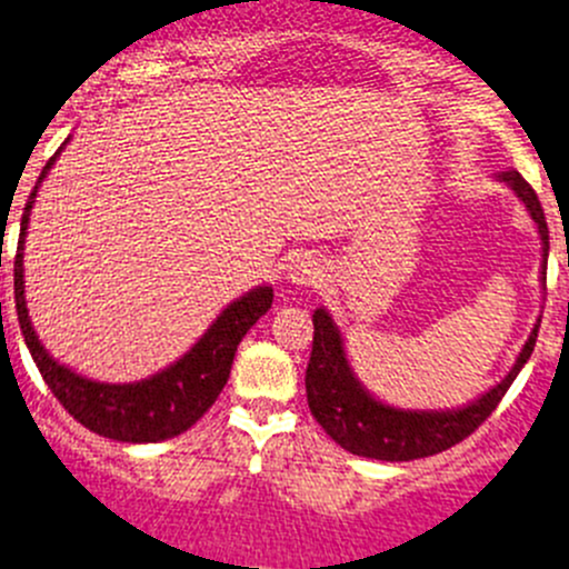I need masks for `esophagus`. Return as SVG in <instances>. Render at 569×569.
<instances>
[{"label": "esophagus", "instance_id": "obj_1", "mask_svg": "<svg viewBox=\"0 0 569 569\" xmlns=\"http://www.w3.org/2000/svg\"><path fill=\"white\" fill-rule=\"evenodd\" d=\"M322 260L311 252H302L291 258L289 263V280L297 286H317L322 280Z\"/></svg>", "mask_w": 569, "mask_h": 569}]
</instances>
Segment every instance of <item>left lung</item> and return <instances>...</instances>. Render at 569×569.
Listing matches in <instances>:
<instances>
[{
	"instance_id": "left-lung-1",
	"label": "left lung",
	"mask_w": 569,
	"mask_h": 569,
	"mask_svg": "<svg viewBox=\"0 0 569 569\" xmlns=\"http://www.w3.org/2000/svg\"><path fill=\"white\" fill-rule=\"evenodd\" d=\"M500 179L511 184L513 193L528 207L530 219L539 227L541 252H545V263H548L550 238L539 196H536V190L517 171H506ZM541 280H545V267H541ZM311 320H315V345H311L309 370H306V396H309L311 416L350 455L390 460V463L429 458V455L446 452L455 443L469 438L497 410V405L502 401L508 387L513 385L522 365L533 353L536 337H539V326H536L528 342H525L522 353H519L517 365L511 368V373L493 387V390H488L486 396L466 405L463 410H396V407H387L381 401H376L359 385L353 370H350L348 357H345L342 333L333 326L328 311L317 309Z\"/></svg>"
}]
</instances>
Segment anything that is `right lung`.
<instances>
[{
  "mask_svg": "<svg viewBox=\"0 0 569 569\" xmlns=\"http://www.w3.org/2000/svg\"><path fill=\"white\" fill-rule=\"evenodd\" d=\"M61 148L56 151V157L61 153ZM56 157H50V162L44 164L39 184L52 168ZM39 184L33 188L28 204H24V212H21L19 247H16L13 260L16 315H19V328L24 333V342H28L36 368L44 376L47 387L61 401L63 410L76 418V421H81L87 429L103 435V438L123 440V443H157V440L182 435L184 429L193 427L216 405V398H219L227 379H230L238 342H241L243 333L260 317L272 309V289L269 286H258L249 295H243L241 300L230 302L221 311L219 320L207 328L204 337L177 365H171L162 373L151 376V379L134 381V385H103V381L83 379V376L72 373L69 368L58 365L47 353L44 345L36 337L33 326H30L28 302H24V269H21V258H24V232H28L30 210H33Z\"/></svg>",
  "mask_w": 569,
  "mask_h": 569,
  "instance_id": "add662e5",
  "label": "right lung"
}]
</instances>
